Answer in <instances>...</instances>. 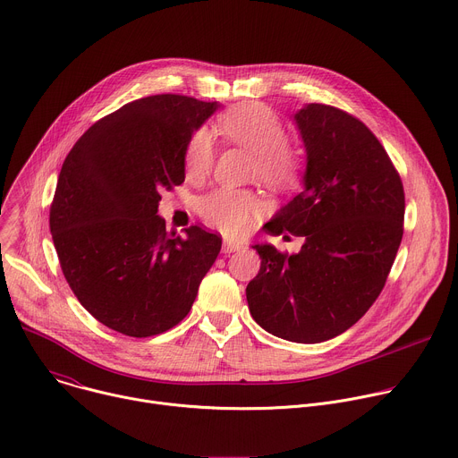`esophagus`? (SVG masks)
Masks as SVG:
<instances>
[{
	"label": "esophagus",
	"mask_w": 458,
	"mask_h": 458,
	"mask_svg": "<svg viewBox=\"0 0 458 458\" xmlns=\"http://www.w3.org/2000/svg\"><path fill=\"white\" fill-rule=\"evenodd\" d=\"M242 248H244V244L239 242V241H233V239H228V237H225V241H223V250H225L226 253L239 251V250H242Z\"/></svg>",
	"instance_id": "1"
}]
</instances>
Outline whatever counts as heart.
Wrapping results in <instances>:
<instances>
[{
	"mask_svg": "<svg viewBox=\"0 0 458 458\" xmlns=\"http://www.w3.org/2000/svg\"><path fill=\"white\" fill-rule=\"evenodd\" d=\"M219 134L232 145L253 154L251 175L272 188L295 184L304 168V152L286 140L279 115L263 103H239L217 119ZM214 141L208 130L199 128L184 147V172L190 179H201L214 166ZM265 203L257 193L242 188L223 186L199 201L201 217L230 237L246 235L255 219L263 216Z\"/></svg>",
	"mask_w": 458,
	"mask_h": 458,
	"instance_id": "heart-1",
	"label": "heart"
}]
</instances>
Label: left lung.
<instances>
[{
  "instance_id": "left-lung-1",
  "label": "left lung",
  "mask_w": 458,
  "mask_h": 458,
  "mask_svg": "<svg viewBox=\"0 0 458 458\" xmlns=\"http://www.w3.org/2000/svg\"><path fill=\"white\" fill-rule=\"evenodd\" d=\"M295 123L308 161L304 188L265 230L290 232L304 244L299 253L251 246L260 268L246 301L268 334L315 344L352 328L380 295L403 241L406 203L399 172L362 121L311 103Z\"/></svg>"
}]
</instances>
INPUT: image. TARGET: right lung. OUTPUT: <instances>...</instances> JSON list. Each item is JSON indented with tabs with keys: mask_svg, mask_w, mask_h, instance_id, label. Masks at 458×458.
<instances>
[{
	"mask_svg": "<svg viewBox=\"0 0 458 458\" xmlns=\"http://www.w3.org/2000/svg\"><path fill=\"white\" fill-rule=\"evenodd\" d=\"M219 105L157 94L96 121L61 166L50 205L59 265L81 306L128 337L159 335L190 311L221 237L166 232L161 193L184 181V147Z\"/></svg>",
	"mask_w": 458,
	"mask_h": 458,
	"instance_id": "add662e5",
	"label": "right lung"
}]
</instances>
